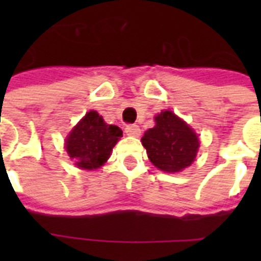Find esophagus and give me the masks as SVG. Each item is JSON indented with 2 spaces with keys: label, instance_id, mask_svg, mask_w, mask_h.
Returning a JSON list of instances; mask_svg holds the SVG:
<instances>
[{
  "label": "esophagus",
  "instance_id": "34e87169",
  "mask_svg": "<svg viewBox=\"0 0 261 261\" xmlns=\"http://www.w3.org/2000/svg\"><path fill=\"white\" fill-rule=\"evenodd\" d=\"M126 134L130 135V137H139L141 128L137 124H128V126H126Z\"/></svg>",
  "mask_w": 261,
  "mask_h": 261
}]
</instances>
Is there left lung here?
<instances>
[{
	"mask_svg": "<svg viewBox=\"0 0 261 261\" xmlns=\"http://www.w3.org/2000/svg\"><path fill=\"white\" fill-rule=\"evenodd\" d=\"M154 120L141 139L151 164L169 173L190 167L199 149L196 133L172 111H163Z\"/></svg>",
	"mask_w": 261,
	"mask_h": 261,
	"instance_id": "8db88e82",
	"label": "left lung"
}]
</instances>
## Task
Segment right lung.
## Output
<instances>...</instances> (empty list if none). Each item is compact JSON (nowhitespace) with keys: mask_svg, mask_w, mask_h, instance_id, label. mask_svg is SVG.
Returning a JSON list of instances; mask_svg holds the SVG:
<instances>
[{"mask_svg":"<svg viewBox=\"0 0 261 261\" xmlns=\"http://www.w3.org/2000/svg\"><path fill=\"white\" fill-rule=\"evenodd\" d=\"M120 137L118 126L107 124L96 111H89L67 135L65 146L75 167L92 171L110 159Z\"/></svg>","mask_w":261,"mask_h":261,"instance_id":"right-lung-1","label":"right lung"}]
</instances>
